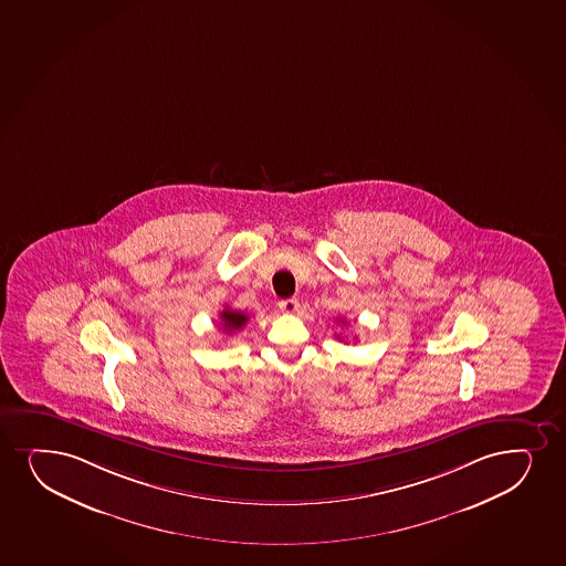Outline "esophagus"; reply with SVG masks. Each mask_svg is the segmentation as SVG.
<instances>
[{"mask_svg":"<svg viewBox=\"0 0 566 566\" xmlns=\"http://www.w3.org/2000/svg\"><path fill=\"white\" fill-rule=\"evenodd\" d=\"M279 308L282 313L293 314L297 313V308H300V301L292 297V300H282L279 303Z\"/></svg>","mask_w":566,"mask_h":566,"instance_id":"esophagus-1","label":"esophagus"}]
</instances>
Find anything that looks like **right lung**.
I'll return each mask as SVG.
<instances>
[{
    "label": "right lung",
    "instance_id": "right-lung-1",
    "mask_svg": "<svg viewBox=\"0 0 566 566\" xmlns=\"http://www.w3.org/2000/svg\"><path fill=\"white\" fill-rule=\"evenodd\" d=\"M220 316L221 324H223V332H237V329H242V327L247 326V314L239 313V311H231L229 306H227L226 311H223Z\"/></svg>",
    "mask_w": 566,
    "mask_h": 566
}]
</instances>
